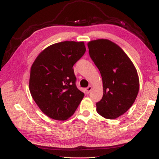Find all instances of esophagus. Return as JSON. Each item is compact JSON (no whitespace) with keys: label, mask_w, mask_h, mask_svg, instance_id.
I'll return each mask as SVG.
<instances>
[{"label":"esophagus","mask_w":159,"mask_h":159,"mask_svg":"<svg viewBox=\"0 0 159 159\" xmlns=\"http://www.w3.org/2000/svg\"><path fill=\"white\" fill-rule=\"evenodd\" d=\"M92 86H89V87H87V88H86V92H87V93H90V92L91 91H92Z\"/></svg>","instance_id":"obj_1"}]
</instances>
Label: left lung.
I'll use <instances>...</instances> for the list:
<instances>
[{
  "mask_svg": "<svg viewBox=\"0 0 159 159\" xmlns=\"http://www.w3.org/2000/svg\"><path fill=\"white\" fill-rule=\"evenodd\" d=\"M87 46L103 83V96L96 103V111L107 119H116L130 109L137 96V70L124 50L110 40H93Z\"/></svg>",
  "mask_w": 159,
  "mask_h": 159,
  "instance_id": "obj_1",
  "label": "left lung"
}]
</instances>
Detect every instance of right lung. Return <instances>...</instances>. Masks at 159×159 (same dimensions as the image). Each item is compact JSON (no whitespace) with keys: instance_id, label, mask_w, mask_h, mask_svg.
I'll return each instance as SVG.
<instances>
[{"instance_id":"1","label":"right lung","mask_w":159,"mask_h":159,"mask_svg":"<svg viewBox=\"0 0 159 159\" xmlns=\"http://www.w3.org/2000/svg\"><path fill=\"white\" fill-rule=\"evenodd\" d=\"M85 51L83 42L57 43L43 50L33 63L30 92L42 112L52 119H68L83 98L72 67Z\"/></svg>"}]
</instances>
